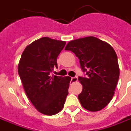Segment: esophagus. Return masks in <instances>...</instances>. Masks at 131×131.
I'll return each instance as SVG.
<instances>
[{
	"mask_svg": "<svg viewBox=\"0 0 131 131\" xmlns=\"http://www.w3.org/2000/svg\"><path fill=\"white\" fill-rule=\"evenodd\" d=\"M78 79H77V77H72L71 78V81L72 82V83H74V82H77Z\"/></svg>",
	"mask_w": 131,
	"mask_h": 131,
	"instance_id": "esophagus-1",
	"label": "esophagus"
}]
</instances>
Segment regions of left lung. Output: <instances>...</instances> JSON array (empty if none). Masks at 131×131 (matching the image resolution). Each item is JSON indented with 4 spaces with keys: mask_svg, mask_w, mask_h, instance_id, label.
Masks as SVG:
<instances>
[{
    "mask_svg": "<svg viewBox=\"0 0 131 131\" xmlns=\"http://www.w3.org/2000/svg\"><path fill=\"white\" fill-rule=\"evenodd\" d=\"M79 58L85 77H79L83 85L78 98L83 108L98 111L113 98L119 75L117 57L109 43L95 37H87L69 42L65 48Z\"/></svg>",
    "mask_w": 131,
    "mask_h": 131,
    "instance_id": "8db88e82",
    "label": "left lung"
}]
</instances>
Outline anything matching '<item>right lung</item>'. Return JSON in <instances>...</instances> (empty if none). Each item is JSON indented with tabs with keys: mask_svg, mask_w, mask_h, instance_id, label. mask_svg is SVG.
<instances>
[{
	"mask_svg": "<svg viewBox=\"0 0 131 131\" xmlns=\"http://www.w3.org/2000/svg\"><path fill=\"white\" fill-rule=\"evenodd\" d=\"M66 42L41 37L27 46L18 65V74L25 93L40 113L57 114L68 95L69 77L50 75L57 68V59Z\"/></svg>",
	"mask_w": 131,
	"mask_h": 131,
	"instance_id": "right-lung-1",
	"label": "right lung"
}]
</instances>
